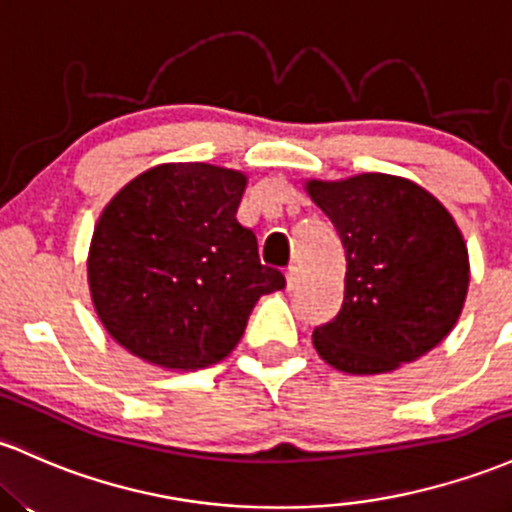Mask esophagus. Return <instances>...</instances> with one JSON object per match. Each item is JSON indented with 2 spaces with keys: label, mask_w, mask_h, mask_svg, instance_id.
Masks as SVG:
<instances>
[{
  "label": "esophagus",
  "mask_w": 512,
  "mask_h": 512,
  "mask_svg": "<svg viewBox=\"0 0 512 512\" xmlns=\"http://www.w3.org/2000/svg\"><path fill=\"white\" fill-rule=\"evenodd\" d=\"M296 284H299V269L294 265L286 267V289H296Z\"/></svg>",
  "instance_id": "obj_1"
}]
</instances>
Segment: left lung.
<instances>
[{"mask_svg":"<svg viewBox=\"0 0 512 512\" xmlns=\"http://www.w3.org/2000/svg\"><path fill=\"white\" fill-rule=\"evenodd\" d=\"M345 250L338 316L313 330L318 355L347 374H384L440 345L462 313L469 257L445 206L408 179L357 174L308 182Z\"/></svg>","mask_w":512,"mask_h":512,"instance_id":"obj_1","label":"left lung"}]
</instances>
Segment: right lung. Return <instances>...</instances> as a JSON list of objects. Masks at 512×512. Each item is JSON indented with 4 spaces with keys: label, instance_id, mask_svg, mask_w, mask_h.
Returning <instances> with one entry per match:
<instances>
[{
    "label": "right lung",
    "instance_id": "right-lung-1",
    "mask_svg": "<svg viewBox=\"0 0 512 512\" xmlns=\"http://www.w3.org/2000/svg\"><path fill=\"white\" fill-rule=\"evenodd\" d=\"M243 192L240 172L179 162L111 199L87 274L101 323L128 352L167 369L209 367L243 338L257 299L284 289L235 218Z\"/></svg>",
    "mask_w": 512,
    "mask_h": 512
}]
</instances>
